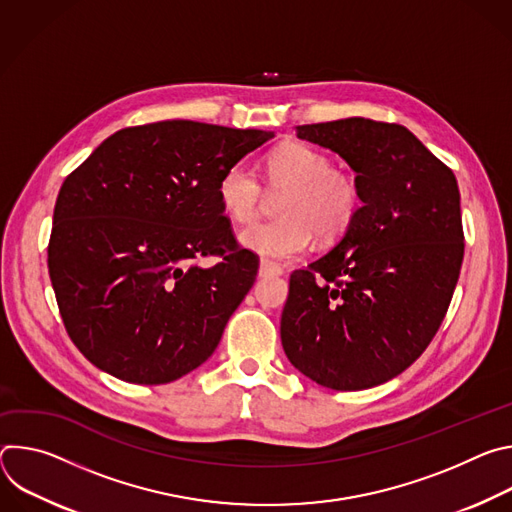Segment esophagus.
Masks as SVG:
<instances>
[{"label": "esophagus", "mask_w": 512, "mask_h": 512, "mask_svg": "<svg viewBox=\"0 0 512 512\" xmlns=\"http://www.w3.org/2000/svg\"><path fill=\"white\" fill-rule=\"evenodd\" d=\"M281 273H283V269L267 259H263L259 265V277H273V275H281Z\"/></svg>", "instance_id": "esophagus-1"}]
</instances>
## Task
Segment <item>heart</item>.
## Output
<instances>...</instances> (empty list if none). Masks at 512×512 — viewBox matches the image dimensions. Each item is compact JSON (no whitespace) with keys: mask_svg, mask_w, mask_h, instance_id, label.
Listing matches in <instances>:
<instances>
[{"mask_svg":"<svg viewBox=\"0 0 512 512\" xmlns=\"http://www.w3.org/2000/svg\"><path fill=\"white\" fill-rule=\"evenodd\" d=\"M267 188L281 194L277 221L257 223L241 233V243L271 261L300 257L310 241L340 239L362 208V184L356 172L334 168L328 154L314 145L289 141L267 158ZM218 200L235 223H251L265 202L257 174L245 162L225 170L218 182Z\"/></svg>","mask_w":512,"mask_h":512,"instance_id":"heart-1","label":"heart"}]
</instances>
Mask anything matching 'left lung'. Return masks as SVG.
<instances>
[{"label": "left lung", "mask_w": 512, "mask_h": 512, "mask_svg": "<svg viewBox=\"0 0 512 512\" xmlns=\"http://www.w3.org/2000/svg\"><path fill=\"white\" fill-rule=\"evenodd\" d=\"M296 133L340 154L364 198L340 243L289 275L281 344L322 387H377L411 367L450 308L464 261L458 182L397 123L348 117Z\"/></svg>", "instance_id": "1"}]
</instances>
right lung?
Instances as JSON below:
<instances>
[{
	"mask_svg": "<svg viewBox=\"0 0 512 512\" xmlns=\"http://www.w3.org/2000/svg\"><path fill=\"white\" fill-rule=\"evenodd\" d=\"M273 135L145 123L107 137L66 176L48 273L66 334L97 369L164 385L214 352L259 269L223 214L218 182Z\"/></svg>",
	"mask_w": 512,
	"mask_h": 512,
	"instance_id": "1",
	"label": "right lung"
}]
</instances>
